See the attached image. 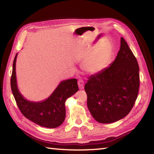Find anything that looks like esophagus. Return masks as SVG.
<instances>
[{
    "instance_id": "34e87169",
    "label": "esophagus",
    "mask_w": 154,
    "mask_h": 154,
    "mask_svg": "<svg viewBox=\"0 0 154 154\" xmlns=\"http://www.w3.org/2000/svg\"><path fill=\"white\" fill-rule=\"evenodd\" d=\"M84 82H83V80L82 79H79V81H78V85H79V88L80 89H82L84 88Z\"/></svg>"
}]
</instances>
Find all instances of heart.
<instances>
[{"label":"heart","instance_id":"1","mask_svg":"<svg viewBox=\"0 0 154 154\" xmlns=\"http://www.w3.org/2000/svg\"><path fill=\"white\" fill-rule=\"evenodd\" d=\"M112 47L109 44L100 46L95 49L83 63V67L89 73H96L101 71L107 65L110 60Z\"/></svg>","mask_w":154,"mask_h":154}]
</instances>
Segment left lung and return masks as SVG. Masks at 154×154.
Listing matches in <instances>:
<instances>
[{
    "mask_svg": "<svg viewBox=\"0 0 154 154\" xmlns=\"http://www.w3.org/2000/svg\"><path fill=\"white\" fill-rule=\"evenodd\" d=\"M139 68L123 38L116 59L109 67L89 77L85 85L87 104L94 119L111 123L124 118L138 96Z\"/></svg>",
    "mask_w": 154,
    "mask_h": 154,
    "instance_id": "obj_1",
    "label": "left lung"
}]
</instances>
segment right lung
<instances>
[{
    "label": "right lung",
    "instance_id": "right-lung-1",
    "mask_svg": "<svg viewBox=\"0 0 154 154\" xmlns=\"http://www.w3.org/2000/svg\"><path fill=\"white\" fill-rule=\"evenodd\" d=\"M14 58L11 77V88L19 110L31 121L42 127L56 128L62 125L66 115L65 101L79 90L77 79L63 81L48 99L40 102L27 101L19 91L16 82L15 63Z\"/></svg>",
    "mask_w": 154,
    "mask_h": 154
}]
</instances>
